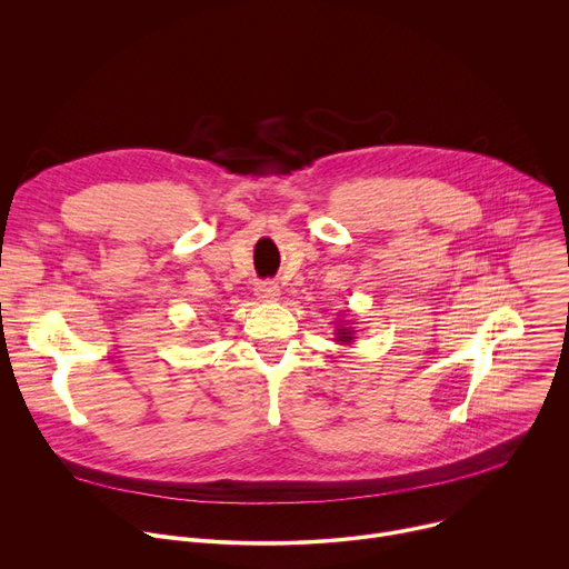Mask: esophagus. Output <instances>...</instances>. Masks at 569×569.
<instances>
[{
  "label": "esophagus",
  "instance_id": "esophagus-1",
  "mask_svg": "<svg viewBox=\"0 0 569 569\" xmlns=\"http://www.w3.org/2000/svg\"><path fill=\"white\" fill-rule=\"evenodd\" d=\"M253 292H256V297L261 299V301H277L279 295H281V290H279V286L274 281H261V283L253 288Z\"/></svg>",
  "mask_w": 569,
  "mask_h": 569
}]
</instances>
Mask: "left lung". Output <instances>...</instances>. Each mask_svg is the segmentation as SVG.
Wrapping results in <instances>:
<instances>
[{
	"label": "left lung",
	"mask_w": 569,
	"mask_h": 569,
	"mask_svg": "<svg viewBox=\"0 0 569 569\" xmlns=\"http://www.w3.org/2000/svg\"><path fill=\"white\" fill-rule=\"evenodd\" d=\"M338 333H336V342H340V345H351L353 342V331H351V327H338L336 329Z\"/></svg>",
	"instance_id": "8db88e82"
}]
</instances>
